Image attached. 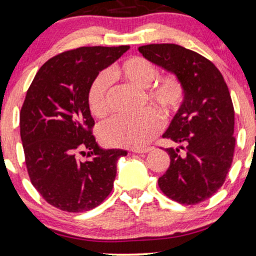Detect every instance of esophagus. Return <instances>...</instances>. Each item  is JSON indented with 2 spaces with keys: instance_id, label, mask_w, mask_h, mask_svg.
<instances>
[{
  "instance_id": "esophagus-1",
  "label": "esophagus",
  "mask_w": 256,
  "mask_h": 256,
  "mask_svg": "<svg viewBox=\"0 0 256 256\" xmlns=\"http://www.w3.org/2000/svg\"><path fill=\"white\" fill-rule=\"evenodd\" d=\"M150 150H152V147H144V148H134L132 150L133 153H138V154H142V153H148Z\"/></svg>"
}]
</instances>
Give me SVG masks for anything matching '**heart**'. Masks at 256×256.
Returning a JSON list of instances; mask_svg holds the SVG:
<instances>
[{
    "label": "heart",
    "mask_w": 256,
    "mask_h": 256,
    "mask_svg": "<svg viewBox=\"0 0 256 256\" xmlns=\"http://www.w3.org/2000/svg\"><path fill=\"white\" fill-rule=\"evenodd\" d=\"M152 62L142 56H130L114 65L106 74L97 76L88 90V106L96 118L109 112L110 80H121L132 86L144 90L148 104L156 106L168 118L180 109L185 100V88L178 76L168 74L162 77ZM162 126L160 114L146 109L136 116H115L100 128V138L106 144L116 147L142 148L159 133Z\"/></svg>",
    "instance_id": "b5f03b06"
}]
</instances>
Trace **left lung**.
<instances>
[{
    "label": "left lung",
    "instance_id": "left-lung-1",
    "mask_svg": "<svg viewBox=\"0 0 256 256\" xmlns=\"http://www.w3.org/2000/svg\"><path fill=\"white\" fill-rule=\"evenodd\" d=\"M150 62L180 78L185 100L162 138L178 144L166 148L170 167L158 180L171 200L194 205L224 182L235 150V112L226 83L205 56L176 44L138 47Z\"/></svg>",
    "mask_w": 256,
    "mask_h": 256
}]
</instances>
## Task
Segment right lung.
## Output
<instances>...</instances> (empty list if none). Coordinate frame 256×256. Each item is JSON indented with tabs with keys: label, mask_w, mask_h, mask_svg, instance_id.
Returning <instances> with one entry per match:
<instances>
[{
	"label": "right lung",
	"mask_w": 256,
	"mask_h": 256,
	"mask_svg": "<svg viewBox=\"0 0 256 256\" xmlns=\"http://www.w3.org/2000/svg\"><path fill=\"white\" fill-rule=\"evenodd\" d=\"M129 46H85L56 54L38 71L20 112L30 182L47 203L68 212L98 206L112 190L122 150H102L92 135L88 90ZM88 150L86 162L78 154Z\"/></svg>",
	"instance_id": "1"
}]
</instances>
